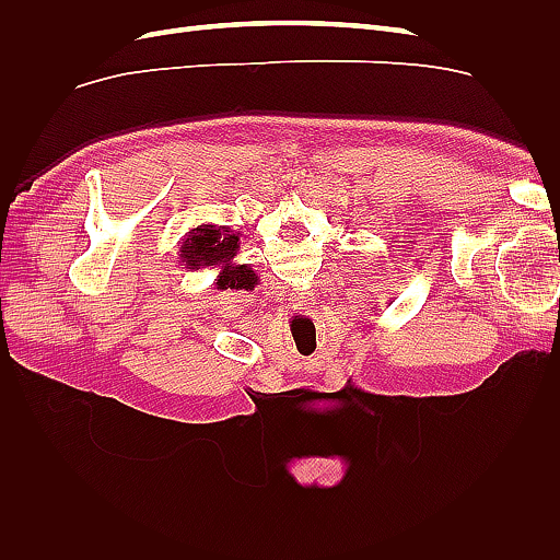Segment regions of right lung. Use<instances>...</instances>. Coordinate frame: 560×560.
I'll return each mask as SVG.
<instances>
[{"instance_id": "obj_1", "label": "right lung", "mask_w": 560, "mask_h": 560, "mask_svg": "<svg viewBox=\"0 0 560 560\" xmlns=\"http://www.w3.org/2000/svg\"><path fill=\"white\" fill-rule=\"evenodd\" d=\"M241 235L226 226L200 224L182 238L179 259L184 268H217V290H254L259 278L247 264L233 261L238 257Z\"/></svg>"}]
</instances>
